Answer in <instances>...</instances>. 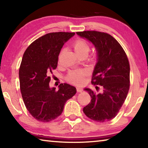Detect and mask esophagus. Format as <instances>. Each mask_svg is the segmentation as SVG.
Here are the masks:
<instances>
[{
	"label": "esophagus",
	"instance_id": "obj_1",
	"mask_svg": "<svg viewBox=\"0 0 148 148\" xmlns=\"http://www.w3.org/2000/svg\"><path fill=\"white\" fill-rule=\"evenodd\" d=\"M76 89H77V91L78 92H81L83 91V89H82L81 87H77Z\"/></svg>",
	"mask_w": 148,
	"mask_h": 148
}]
</instances>
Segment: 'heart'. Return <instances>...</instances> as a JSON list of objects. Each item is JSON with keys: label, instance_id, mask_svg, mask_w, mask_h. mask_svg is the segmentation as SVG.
Listing matches in <instances>:
<instances>
[{"label": "heart", "instance_id": "b5f03b06", "mask_svg": "<svg viewBox=\"0 0 148 148\" xmlns=\"http://www.w3.org/2000/svg\"><path fill=\"white\" fill-rule=\"evenodd\" d=\"M73 47L74 51L77 56H87L90 51V44L88 42L83 38H77L74 41ZM64 51L62 49L61 51V55ZM86 72L83 70H76L71 71L67 75V80L73 84H80L84 81V77L86 76Z\"/></svg>", "mask_w": 148, "mask_h": 148}]
</instances>
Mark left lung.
<instances>
[{"instance_id": "1", "label": "left lung", "mask_w": 148, "mask_h": 148, "mask_svg": "<svg viewBox=\"0 0 148 148\" xmlns=\"http://www.w3.org/2000/svg\"><path fill=\"white\" fill-rule=\"evenodd\" d=\"M77 35L91 42L97 51V62L91 83L102 86L96 93L89 88L84 90L91 100L83 109L93 121L103 123L117 116L126 99L130 87L129 59L121 45L111 35L96 31L77 32ZM99 87L96 86L97 91Z\"/></svg>"}]
</instances>
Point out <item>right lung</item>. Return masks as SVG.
I'll return each instance as SVG.
<instances>
[{
	"label": "right lung",
	"instance_id": "obj_1",
	"mask_svg": "<svg viewBox=\"0 0 148 148\" xmlns=\"http://www.w3.org/2000/svg\"><path fill=\"white\" fill-rule=\"evenodd\" d=\"M74 32H51L40 37L27 47L19 70L20 90L30 114L42 122H49L62 114L76 89L61 84L57 91L50 88V74L56 69L62 46Z\"/></svg>",
	"mask_w": 148,
	"mask_h": 148
}]
</instances>
